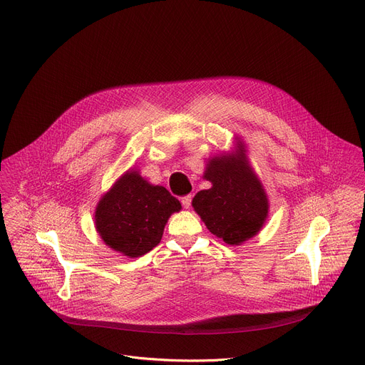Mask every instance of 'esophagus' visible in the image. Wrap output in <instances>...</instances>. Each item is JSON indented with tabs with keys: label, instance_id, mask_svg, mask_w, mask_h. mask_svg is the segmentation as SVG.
<instances>
[{
	"label": "esophagus",
	"instance_id": "34e87169",
	"mask_svg": "<svg viewBox=\"0 0 365 365\" xmlns=\"http://www.w3.org/2000/svg\"><path fill=\"white\" fill-rule=\"evenodd\" d=\"M180 202H182V205H183L185 208H189V207H190V202H192V195L183 197V198L180 200Z\"/></svg>",
	"mask_w": 365,
	"mask_h": 365
}]
</instances>
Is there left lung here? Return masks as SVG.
<instances>
[{"instance_id": "obj_1", "label": "left lung", "mask_w": 365, "mask_h": 365, "mask_svg": "<svg viewBox=\"0 0 365 365\" xmlns=\"http://www.w3.org/2000/svg\"><path fill=\"white\" fill-rule=\"evenodd\" d=\"M205 179L213 186L198 192L192 205L208 231L226 244L255 237L266 220L267 200L244 152L240 149L237 157L213 160Z\"/></svg>"}]
</instances>
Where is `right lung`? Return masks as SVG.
Here are the masks:
<instances>
[{
  "instance_id": "right-lung-1",
  "label": "right lung",
  "mask_w": 365,
  "mask_h": 365,
  "mask_svg": "<svg viewBox=\"0 0 365 365\" xmlns=\"http://www.w3.org/2000/svg\"><path fill=\"white\" fill-rule=\"evenodd\" d=\"M180 208L164 186L128 171L96 208V229L112 250L139 257L160 244L170 215Z\"/></svg>"
}]
</instances>
